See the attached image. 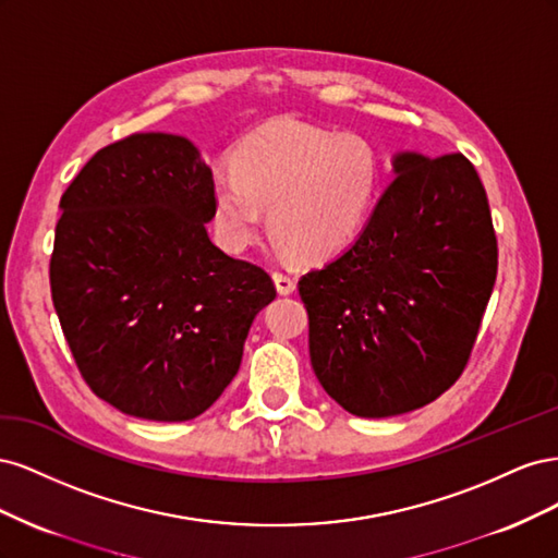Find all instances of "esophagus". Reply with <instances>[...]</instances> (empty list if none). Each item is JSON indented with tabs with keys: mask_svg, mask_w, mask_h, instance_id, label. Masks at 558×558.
<instances>
[{
	"mask_svg": "<svg viewBox=\"0 0 558 558\" xmlns=\"http://www.w3.org/2000/svg\"><path fill=\"white\" fill-rule=\"evenodd\" d=\"M272 279H275L277 291H279L281 295H291V293L295 291V279H293L291 275H286V272H275V275H272Z\"/></svg>",
	"mask_w": 558,
	"mask_h": 558,
	"instance_id": "esophagus-1",
	"label": "esophagus"
}]
</instances>
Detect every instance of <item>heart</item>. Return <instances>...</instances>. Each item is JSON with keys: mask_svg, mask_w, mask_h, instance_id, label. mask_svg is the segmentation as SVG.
Instances as JSON below:
<instances>
[{"mask_svg": "<svg viewBox=\"0 0 558 558\" xmlns=\"http://www.w3.org/2000/svg\"><path fill=\"white\" fill-rule=\"evenodd\" d=\"M384 167L363 134H335L281 118L251 134L232 154V170L211 177V218L228 251L260 238L263 209L281 246L307 258L347 248L367 223Z\"/></svg>", "mask_w": 558, "mask_h": 558, "instance_id": "obj_1", "label": "heart"}]
</instances>
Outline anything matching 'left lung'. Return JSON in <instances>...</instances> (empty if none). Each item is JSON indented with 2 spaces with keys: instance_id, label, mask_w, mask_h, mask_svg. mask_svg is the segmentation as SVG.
Instances as JSON below:
<instances>
[{
  "instance_id": "1",
  "label": "left lung",
  "mask_w": 558,
  "mask_h": 558,
  "mask_svg": "<svg viewBox=\"0 0 558 558\" xmlns=\"http://www.w3.org/2000/svg\"><path fill=\"white\" fill-rule=\"evenodd\" d=\"M353 244L298 281L326 393L381 418L440 398L468 365L498 272L486 191L463 154H398Z\"/></svg>"
}]
</instances>
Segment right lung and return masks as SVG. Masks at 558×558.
Listing matches in <instances>:
<instances>
[{
  "instance_id": "right-lung-1",
  "label": "right lung",
  "mask_w": 558,
  "mask_h": 558,
  "mask_svg": "<svg viewBox=\"0 0 558 558\" xmlns=\"http://www.w3.org/2000/svg\"><path fill=\"white\" fill-rule=\"evenodd\" d=\"M211 170L179 134L105 146L60 199L50 295L97 398L148 421H189L226 391L256 314L263 267L218 248Z\"/></svg>"
}]
</instances>
